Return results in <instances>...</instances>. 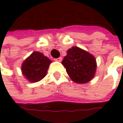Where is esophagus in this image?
Returning <instances> with one entry per match:
<instances>
[{
    "instance_id": "obj_1",
    "label": "esophagus",
    "mask_w": 123,
    "mask_h": 123,
    "mask_svg": "<svg viewBox=\"0 0 123 123\" xmlns=\"http://www.w3.org/2000/svg\"><path fill=\"white\" fill-rule=\"evenodd\" d=\"M55 61L57 62H61L62 61V58L61 57H60V58H55Z\"/></svg>"
}]
</instances>
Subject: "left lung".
<instances>
[{"label": "left lung", "mask_w": 123, "mask_h": 123, "mask_svg": "<svg viewBox=\"0 0 123 123\" xmlns=\"http://www.w3.org/2000/svg\"><path fill=\"white\" fill-rule=\"evenodd\" d=\"M62 64L73 81L86 83L95 75L96 61L93 55L78 47H72L67 52Z\"/></svg>", "instance_id": "obj_1"}]
</instances>
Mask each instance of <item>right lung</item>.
I'll list each match as a JSON object with an SVG mask.
<instances>
[{"label": "right lung", "instance_id": "1", "mask_svg": "<svg viewBox=\"0 0 123 123\" xmlns=\"http://www.w3.org/2000/svg\"><path fill=\"white\" fill-rule=\"evenodd\" d=\"M51 61L41 53L33 52L22 65V73L31 82H37L46 75Z\"/></svg>", "mask_w": 123, "mask_h": 123}]
</instances>
